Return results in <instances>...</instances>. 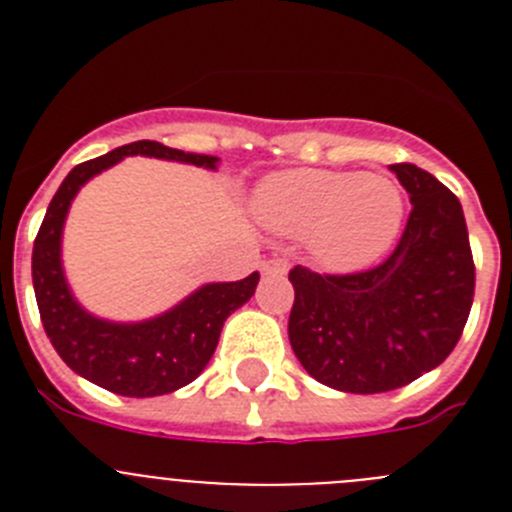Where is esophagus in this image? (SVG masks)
I'll return each instance as SVG.
<instances>
[{
  "label": "esophagus",
  "mask_w": 512,
  "mask_h": 512,
  "mask_svg": "<svg viewBox=\"0 0 512 512\" xmlns=\"http://www.w3.org/2000/svg\"><path fill=\"white\" fill-rule=\"evenodd\" d=\"M287 269H289L287 256H274V259H269L264 264V274H269V277H284Z\"/></svg>",
  "instance_id": "34e87169"
}]
</instances>
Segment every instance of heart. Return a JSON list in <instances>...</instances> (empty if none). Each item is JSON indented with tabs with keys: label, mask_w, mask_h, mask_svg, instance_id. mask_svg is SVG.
<instances>
[{
	"label": "heart",
	"mask_w": 512,
	"mask_h": 512,
	"mask_svg": "<svg viewBox=\"0 0 512 512\" xmlns=\"http://www.w3.org/2000/svg\"><path fill=\"white\" fill-rule=\"evenodd\" d=\"M256 212L271 230L307 235L328 269L356 271L390 251L405 220V197L387 176L295 169L261 184Z\"/></svg>",
	"instance_id": "heart-1"
}]
</instances>
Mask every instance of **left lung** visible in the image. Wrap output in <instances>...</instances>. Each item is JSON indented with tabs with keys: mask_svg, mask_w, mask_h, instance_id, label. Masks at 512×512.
Returning a JSON list of instances; mask_svg holds the SVG:
<instances>
[{
	"mask_svg": "<svg viewBox=\"0 0 512 512\" xmlns=\"http://www.w3.org/2000/svg\"><path fill=\"white\" fill-rule=\"evenodd\" d=\"M410 194L395 251L372 269L289 271V343L310 377L354 395L400 390L443 364L474 300V259L461 202L415 164H392Z\"/></svg>",
	"mask_w": 512,
	"mask_h": 512,
	"instance_id": "left-lung-1",
	"label": "left lung"
}]
</instances>
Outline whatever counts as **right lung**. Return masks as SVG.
<instances>
[{"label": "right lung", "instance_id": "add662e5", "mask_svg": "<svg viewBox=\"0 0 512 512\" xmlns=\"http://www.w3.org/2000/svg\"><path fill=\"white\" fill-rule=\"evenodd\" d=\"M156 156L215 169V156L184 153L135 140L104 156L74 166L53 194L33 246V287L40 320L53 348L66 364L89 382L122 397L169 395L200 377L212 359L223 323L233 310L251 300L259 274L241 282L205 284L174 310L146 323H110L81 310L71 297L61 269V230L71 200L94 174L110 169L122 156Z\"/></svg>", "mask_w": 512, "mask_h": 512}]
</instances>
